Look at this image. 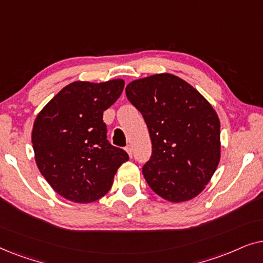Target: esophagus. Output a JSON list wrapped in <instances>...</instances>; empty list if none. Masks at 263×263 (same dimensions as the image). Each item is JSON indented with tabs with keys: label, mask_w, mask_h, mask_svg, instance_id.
Returning a JSON list of instances; mask_svg holds the SVG:
<instances>
[{
	"label": "esophagus",
	"mask_w": 263,
	"mask_h": 263,
	"mask_svg": "<svg viewBox=\"0 0 263 263\" xmlns=\"http://www.w3.org/2000/svg\"><path fill=\"white\" fill-rule=\"evenodd\" d=\"M125 151H127V153L129 154V157H133V151H132V147L130 146H127L125 147Z\"/></svg>",
	"instance_id": "esophagus-1"
}]
</instances>
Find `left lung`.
Here are the masks:
<instances>
[{"mask_svg":"<svg viewBox=\"0 0 263 263\" xmlns=\"http://www.w3.org/2000/svg\"><path fill=\"white\" fill-rule=\"evenodd\" d=\"M129 102L141 112L152 141L142 174L151 189L171 202L202 192L220 159V122L193 86L172 74L130 82Z\"/></svg>","mask_w":263,"mask_h":263,"instance_id":"1","label":"left lung"}]
</instances>
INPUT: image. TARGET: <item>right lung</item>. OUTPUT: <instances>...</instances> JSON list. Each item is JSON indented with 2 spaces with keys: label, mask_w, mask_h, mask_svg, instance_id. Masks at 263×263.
<instances>
[{
  "label": "right lung",
  "mask_w": 263,
  "mask_h": 263,
  "mask_svg": "<svg viewBox=\"0 0 263 263\" xmlns=\"http://www.w3.org/2000/svg\"><path fill=\"white\" fill-rule=\"evenodd\" d=\"M122 79L75 81L38 114L32 130L37 166L64 199L88 203L109 192L117 168L129 159L106 139L103 112L120 98Z\"/></svg>",
  "instance_id": "add662e5"
}]
</instances>
